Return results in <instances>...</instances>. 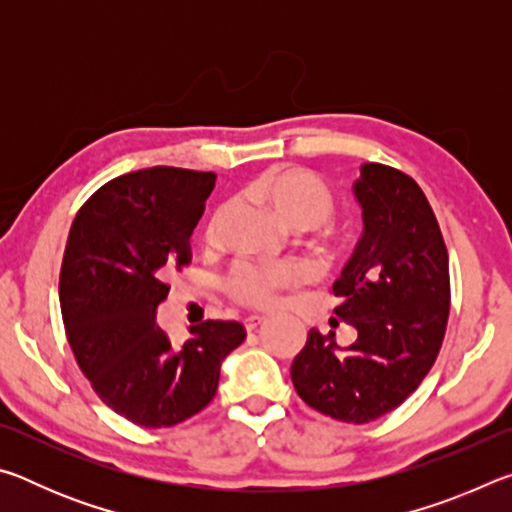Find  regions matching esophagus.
<instances>
[{
  "instance_id": "34e87169",
  "label": "esophagus",
  "mask_w": 512,
  "mask_h": 512,
  "mask_svg": "<svg viewBox=\"0 0 512 512\" xmlns=\"http://www.w3.org/2000/svg\"><path fill=\"white\" fill-rule=\"evenodd\" d=\"M264 323H266V318H264V316H248L244 325H246L248 332H255V329H257V327H262Z\"/></svg>"
}]
</instances>
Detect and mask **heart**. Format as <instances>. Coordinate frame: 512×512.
<instances>
[{
  "label": "heart",
  "instance_id": "1",
  "mask_svg": "<svg viewBox=\"0 0 512 512\" xmlns=\"http://www.w3.org/2000/svg\"><path fill=\"white\" fill-rule=\"evenodd\" d=\"M239 196L248 203H255L273 216L287 230L307 232L316 230L334 214V196L311 171L296 167H275L259 176L250 178L241 187ZM223 210L216 212L205 228V239L212 241ZM298 268L289 264L280 266H255L237 264L228 275V293L232 300L248 307L271 305L275 293L298 282Z\"/></svg>",
  "mask_w": 512,
  "mask_h": 512
}]
</instances>
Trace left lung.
Listing matches in <instances>:
<instances>
[{"mask_svg":"<svg viewBox=\"0 0 512 512\" xmlns=\"http://www.w3.org/2000/svg\"><path fill=\"white\" fill-rule=\"evenodd\" d=\"M352 192L363 235L334 282L343 300L334 314L357 327V341L339 348L334 332L311 329L291 379L311 409L363 424L397 409L436 361L449 316V257L427 196L406 173L361 164Z\"/></svg>","mask_w":512,"mask_h":512,"instance_id":"1","label":"left lung"}]
</instances>
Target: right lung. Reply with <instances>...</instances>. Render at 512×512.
Wrapping results in <instances>:
<instances>
[{
	"label": "right lung",
	"instance_id": "obj_1",
	"mask_svg": "<svg viewBox=\"0 0 512 512\" xmlns=\"http://www.w3.org/2000/svg\"><path fill=\"white\" fill-rule=\"evenodd\" d=\"M212 171L151 167L97 189L76 214L60 268V311L76 363L112 411L160 429L216 395L221 363L246 339L237 320L189 327L173 348L155 323L173 268L189 264Z\"/></svg>",
	"mask_w": 512,
	"mask_h": 512
}]
</instances>
